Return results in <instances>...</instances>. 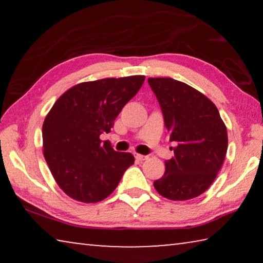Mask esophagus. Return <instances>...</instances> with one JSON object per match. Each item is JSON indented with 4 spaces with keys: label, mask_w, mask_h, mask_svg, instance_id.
Listing matches in <instances>:
<instances>
[{
    "label": "esophagus",
    "mask_w": 263,
    "mask_h": 263,
    "mask_svg": "<svg viewBox=\"0 0 263 263\" xmlns=\"http://www.w3.org/2000/svg\"><path fill=\"white\" fill-rule=\"evenodd\" d=\"M135 157H136V159H137V160H139V161H144V160L148 159L147 155H141V154H136Z\"/></svg>",
    "instance_id": "esophagus-1"
}]
</instances>
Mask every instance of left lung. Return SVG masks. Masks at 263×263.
I'll use <instances>...</instances> for the list:
<instances>
[{"instance_id": "8db88e82", "label": "left lung", "mask_w": 263, "mask_h": 263, "mask_svg": "<svg viewBox=\"0 0 263 263\" xmlns=\"http://www.w3.org/2000/svg\"><path fill=\"white\" fill-rule=\"evenodd\" d=\"M164 126L175 141L174 157L154 181L158 193L172 201L202 195L215 181L228 151V131L216 105L202 92L171 78H149Z\"/></svg>"}]
</instances>
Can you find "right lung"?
Returning a JSON list of instances; mask_svg holds the SVG:
<instances>
[{"label":"right lung","mask_w":263,"mask_h":263,"mask_svg":"<svg viewBox=\"0 0 263 263\" xmlns=\"http://www.w3.org/2000/svg\"><path fill=\"white\" fill-rule=\"evenodd\" d=\"M144 81V75H135L79 83L47 114L43 124L44 157L58 185L75 201H103L135 163L131 153L116 152L100 136L111 131Z\"/></svg>","instance_id":"1"}]
</instances>
